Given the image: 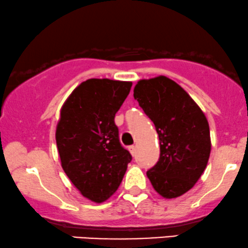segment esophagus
<instances>
[{
    "mask_svg": "<svg viewBox=\"0 0 248 248\" xmlns=\"http://www.w3.org/2000/svg\"><path fill=\"white\" fill-rule=\"evenodd\" d=\"M128 150L130 151V154H132L133 156H135V154H136V147H135V145H130V147L128 148Z\"/></svg>",
    "mask_w": 248,
    "mask_h": 248,
    "instance_id": "esophagus-1",
    "label": "esophagus"
}]
</instances>
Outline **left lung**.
I'll return each instance as SVG.
<instances>
[{"label":"left lung","instance_id":"left-lung-1","mask_svg":"<svg viewBox=\"0 0 248 248\" xmlns=\"http://www.w3.org/2000/svg\"><path fill=\"white\" fill-rule=\"evenodd\" d=\"M134 98L154 122L159 137L160 156L147 172L155 190L174 199L192 188L210 156L207 118L190 95L165 76L141 79Z\"/></svg>","mask_w":248,"mask_h":248}]
</instances>
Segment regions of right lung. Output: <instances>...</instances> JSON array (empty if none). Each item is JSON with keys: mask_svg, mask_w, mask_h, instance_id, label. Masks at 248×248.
<instances>
[{"mask_svg": "<svg viewBox=\"0 0 248 248\" xmlns=\"http://www.w3.org/2000/svg\"><path fill=\"white\" fill-rule=\"evenodd\" d=\"M132 85L108 78L88 79L61 108L55 139L62 169L80 194L97 203L116 192L132 162L114 122Z\"/></svg>", "mask_w": 248, "mask_h": 248, "instance_id": "add662e5", "label": "right lung"}]
</instances>
